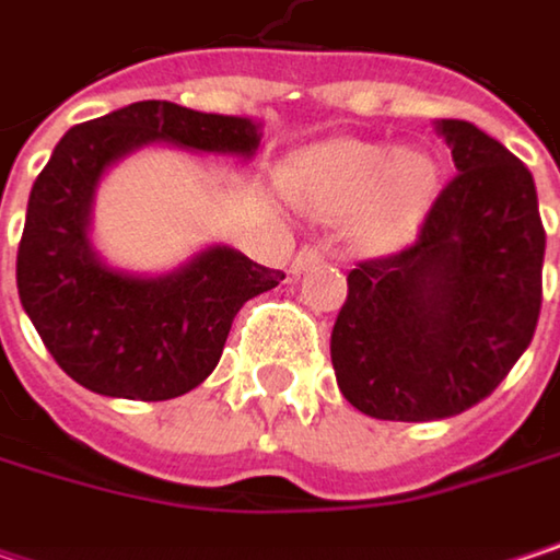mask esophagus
Wrapping results in <instances>:
<instances>
[{
    "label": "esophagus",
    "instance_id": "1",
    "mask_svg": "<svg viewBox=\"0 0 560 560\" xmlns=\"http://www.w3.org/2000/svg\"><path fill=\"white\" fill-rule=\"evenodd\" d=\"M317 262H324V249H317V246H304V249H298V256L291 259V272L294 276H301V272H307L311 266H317Z\"/></svg>",
    "mask_w": 560,
    "mask_h": 560
}]
</instances>
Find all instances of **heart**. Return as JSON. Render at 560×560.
Masks as SVG:
<instances>
[{"label": "heart", "mask_w": 560, "mask_h": 560, "mask_svg": "<svg viewBox=\"0 0 560 560\" xmlns=\"http://www.w3.org/2000/svg\"><path fill=\"white\" fill-rule=\"evenodd\" d=\"M441 187L438 162L421 149L334 139L301 152L284 174L298 210L320 223L353 220L357 246L389 253L415 236Z\"/></svg>", "instance_id": "b5f03b06"}]
</instances>
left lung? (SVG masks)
I'll return each mask as SVG.
<instances>
[{
	"label": "left lung",
	"instance_id": "obj_1",
	"mask_svg": "<svg viewBox=\"0 0 560 560\" xmlns=\"http://www.w3.org/2000/svg\"><path fill=\"white\" fill-rule=\"evenodd\" d=\"M434 129L454 180L418 240L347 276L330 334L343 398L370 418L434 421L474 408L532 343L545 226L532 171L464 119Z\"/></svg>",
	"mask_w": 560,
	"mask_h": 560
}]
</instances>
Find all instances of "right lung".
Masks as SVG:
<instances>
[{"instance_id": "add662e5", "label": "right lung", "mask_w": 560, "mask_h": 560, "mask_svg": "<svg viewBox=\"0 0 560 560\" xmlns=\"http://www.w3.org/2000/svg\"><path fill=\"white\" fill-rule=\"evenodd\" d=\"M259 139L253 119L142 100L57 142L28 197L15 281L25 314L73 383L109 398L165 401L213 373L236 311L284 272L230 246H210L155 279L119 272L96 256L90 213L106 168L142 145L253 159Z\"/></svg>"}]
</instances>
